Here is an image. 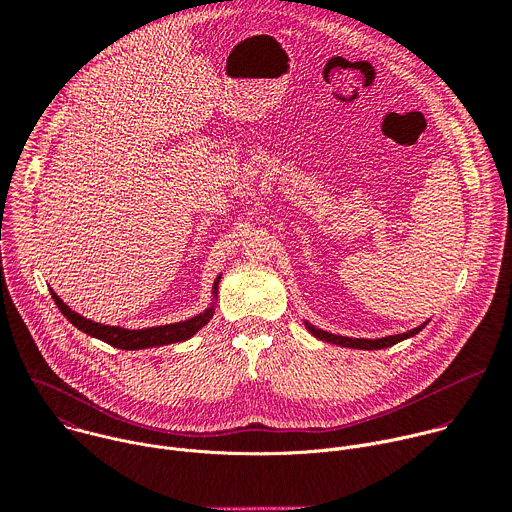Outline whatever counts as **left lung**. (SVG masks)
<instances>
[{"mask_svg": "<svg viewBox=\"0 0 512 512\" xmlns=\"http://www.w3.org/2000/svg\"><path fill=\"white\" fill-rule=\"evenodd\" d=\"M427 322H423L421 326H417V328H413L409 332L393 334V336H385V338H348V336H338V334H330L326 330H320V328H316L310 322H304V324H306V328H308V332L312 336H316V338H320L324 342H330V344H336V346H346V348H358V350H381V348L393 346V344H397L401 340H407V338L415 336L417 332H421L427 326Z\"/></svg>", "mask_w": 512, "mask_h": 512, "instance_id": "left-lung-1", "label": "left lung"}]
</instances>
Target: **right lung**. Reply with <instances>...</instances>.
<instances>
[{
	"label": "right lung",
	"instance_id": "add662e5",
	"mask_svg": "<svg viewBox=\"0 0 512 512\" xmlns=\"http://www.w3.org/2000/svg\"><path fill=\"white\" fill-rule=\"evenodd\" d=\"M218 281H221V275H218L212 283V304L200 312L198 316L184 320V322H174V324H166V326H152V328H141V330H127L121 326H107V324H99L93 320L83 318L81 314L72 312L56 294L50 289V296L54 300V304L58 306V310L62 312V316L72 324L77 326L81 332L99 338L115 348L121 350H141V348H154V346H164V344H174V342H182L192 338L202 326H206L214 314V304H216V294H218Z\"/></svg>",
	"mask_w": 512,
	"mask_h": 512
}]
</instances>
